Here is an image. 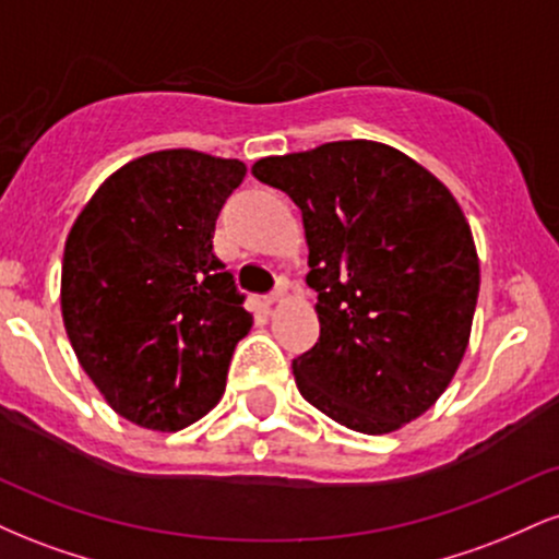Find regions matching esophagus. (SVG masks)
I'll use <instances>...</instances> for the list:
<instances>
[{
    "label": "esophagus",
    "instance_id": "1",
    "mask_svg": "<svg viewBox=\"0 0 559 559\" xmlns=\"http://www.w3.org/2000/svg\"><path fill=\"white\" fill-rule=\"evenodd\" d=\"M286 294H288V284L284 278L278 281V286L273 288V294H267L265 297V307H273V305H281V301L286 299Z\"/></svg>",
    "mask_w": 559,
    "mask_h": 559
}]
</instances>
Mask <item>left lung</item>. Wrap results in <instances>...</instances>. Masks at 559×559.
<instances>
[{"label":"left lung","mask_w":559,"mask_h":559,"mask_svg":"<svg viewBox=\"0 0 559 559\" xmlns=\"http://www.w3.org/2000/svg\"><path fill=\"white\" fill-rule=\"evenodd\" d=\"M254 178L301 210L320 336L299 394L360 433L400 431L444 394L471 342L480 267L457 199L381 141L262 157Z\"/></svg>","instance_id":"obj_1"}]
</instances>
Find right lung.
<instances>
[{"label":"right lung","mask_w":559,"mask_h":559,"mask_svg":"<svg viewBox=\"0 0 559 559\" xmlns=\"http://www.w3.org/2000/svg\"><path fill=\"white\" fill-rule=\"evenodd\" d=\"M239 159L163 150L107 178L75 217L62 254V323L81 368L120 418L181 431L226 391L252 329L234 275L213 252Z\"/></svg>","instance_id":"obj_1"}]
</instances>
